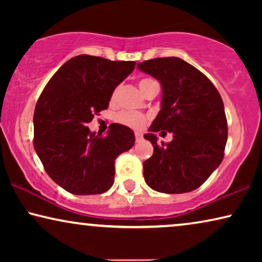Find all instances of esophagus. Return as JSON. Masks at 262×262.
Here are the masks:
<instances>
[{"label":"esophagus","mask_w":262,"mask_h":262,"mask_svg":"<svg viewBox=\"0 0 262 262\" xmlns=\"http://www.w3.org/2000/svg\"><path fill=\"white\" fill-rule=\"evenodd\" d=\"M135 137H136V142H141L143 139V136H142V134H139V132H136Z\"/></svg>","instance_id":"obj_1"}]
</instances>
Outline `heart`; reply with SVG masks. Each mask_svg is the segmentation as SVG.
<instances>
[{"mask_svg": "<svg viewBox=\"0 0 262 262\" xmlns=\"http://www.w3.org/2000/svg\"><path fill=\"white\" fill-rule=\"evenodd\" d=\"M154 81L151 78H143V80L139 81V89H141L142 93L145 92V89L148 88L149 84L154 83ZM117 98V91L113 92L112 98L111 100L114 101ZM114 121L117 124L123 125V126L130 127V128H135V130H141L142 127H144L146 123H148V117L143 113H138V112H132V111H119V112L116 113L114 116Z\"/></svg>", "mask_w": 262, "mask_h": 262, "instance_id": "1", "label": "heart"}]
</instances>
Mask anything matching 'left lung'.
Returning a JSON list of instances; mask_svg holds the SVG:
<instances>
[{"instance_id": "1", "label": "left lung", "mask_w": 262, "mask_h": 262, "mask_svg": "<svg viewBox=\"0 0 262 262\" xmlns=\"http://www.w3.org/2000/svg\"><path fill=\"white\" fill-rule=\"evenodd\" d=\"M137 66L162 85L161 111L144 135L154 146L152 156L143 162L146 185L168 194L194 191L224 157L228 124L223 100L202 71L178 57ZM162 129L171 132L173 141L159 146L155 132Z\"/></svg>"}]
</instances>
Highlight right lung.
I'll use <instances>...</instances> for the list:
<instances>
[{"mask_svg":"<svg viewBox=\"0 0 262 262\" xmlns=\"http://www.w3.org/2000/svg\"><path fill=\"white\" fill-rule=\"evenodd\" d=\"M132 60L80 55L63 64L34 110V149L49 177L69 193L100 194L112 187L114 162L135 144L131 128L111 124L107 136L89 131L114 89L135 69Z\"/></svg>","mask_w":262,"mask_h":262,"instance_id":"obj_1","label":"right lung"}]
</instances>
